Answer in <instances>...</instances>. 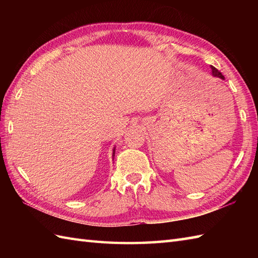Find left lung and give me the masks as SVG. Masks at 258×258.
<instances>
[{"label":"left lung","instance_id":"obj_1","mask_svg":"<svg viewBox=\"0 0 258 258\" xmlns=\"http://www.w3.org/2000/svg\"><path fill=\"white\" fill-rule=\"evenodd\" d=\"M211 69H212V74H213V76H215V78H220V79H222V80L225 79V78H224V76L222 75L221 72H218L217 69H215L214 67H211Z\"/></svg>","mask_w":258,"mask_h":258}]
</instances>
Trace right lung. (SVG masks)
Listing matches in <instances>:
<instances>
[{"label": "right lung", "instance_id": "add662e5", "mask_svg": "<svg viewBox=\"0 0 258 258\" xmlns=\"http://www.w3.org/2000/svg\"><path fill=\"white\" fill-rule=\"evenodd\" d=\"M114 153H115V149L113 150V156H114Z\"/></svg>", "mask_w": 258, "mask_h": 258}]
</instances>
